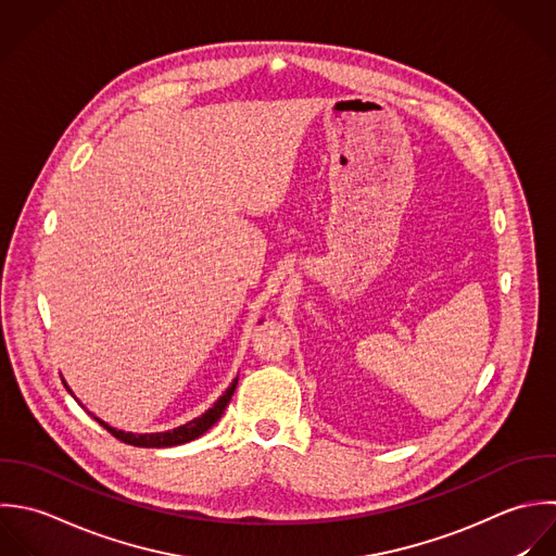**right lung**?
<instances>
[{"instance_id":"obj_1","label":"right lung","mask_w":556,"mask_h":556,"mask_svg":"<svg viewBox=\"0 0 556 556\" xmlns=\"http://www.w3.org/2000/svg\"><path fill=\"white\" fill-rule=\"evenodd\" d=\"M236 386H238V377L233 379V383L227 388V392L214 403V407H210L203 416L173 429V431H164V433H125V431H116L112 429L110 425H105L103 420L94 418L105 431H110L116 440L129 444V446H138V448H168V446H179V444H186V442H192L197 440L199 435H203L210 427H214V422H218V418L223 416L225 407L229 405L233 392H236ZM64 388L68 390V386L64 383ZM71 392V390H68ZM75 399V396H73ZM77 401V399H75Z\"/></svg>"}]
</instances>
